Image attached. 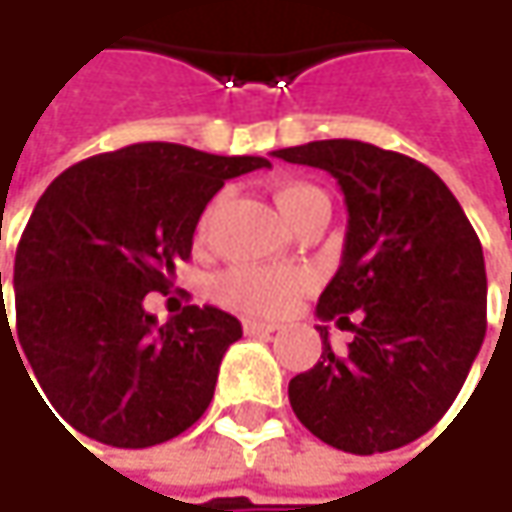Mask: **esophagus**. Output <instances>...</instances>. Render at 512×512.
I'll use <instances>...</instances> for the list:
<instances>
[{
    "label": "esophagus",
    "mask_w": 512,
    "mask_h": 512,
    "mask_svg": "<svg viewBox=\"0 0 512 512\" xmlns=\"http://www.w3.org/2000/svg\"><path fill=\"white\" fill-rule=\"evenodd\" d=\"M276 332L274 323H262V320H244V335L250 338H271Z\"/></svg>",
    "instance_id": "34e87169"
}]
</instances>
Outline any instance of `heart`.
Here are the masks:
<instances>
[{
	"mask_svg": "<svg viewBox=\"0 0 512 512\" xmlns=\"http://www.w3.org/2000/svg\"><path fill=\"white\" fill-rule=\"evenodd\" d=\"M317 189L309 183H285L276 189V206L279 212H288L294 203L314 195ZM215 206L203 212L198 233L206 236L212 224ZM309 288V276L294 268H233L230 274L218 279V297L238 311L256 314V317H276L291 309L300 294Z\"/></svg>",
	"mask_w": 512,
	"mask_h": 512,
	"instance_id": "b5f03b06",
	"label": "heart"
}]
</instances>
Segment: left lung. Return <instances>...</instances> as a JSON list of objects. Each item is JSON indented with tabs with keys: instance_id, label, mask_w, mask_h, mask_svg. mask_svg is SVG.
Wrapping results in <instances>:
<instances>
[{
	"instance_id": "left-lung-1",
	"label": "left lung",
	"mask_w": 512,
	"mask_h": 512,
	"mask_svg": "<svg viewBox=\"0 0 512 512\" xmlns=\"http://www.w3.org/2000/svg\"><path fill=\"white\" fill-rule=\"evenodd\" d=\"M274 157L329 171L349 215L341 265L314 311L323 352L288 384L291 408L341 452L408 446L452 408L484 344L481 241L449 186L405 154L320 139ZM329 319L356 332L347 353L328 344Z\"/></svg>"
}]
</instances>
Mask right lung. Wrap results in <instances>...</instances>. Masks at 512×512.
I'll use <instances>...</instances> for the list:
<instances>
[{"mask_svg": "<svg viewBox=\"0 0 512 512\" xmlns=\"http://www.w3.org/2000/svg\"><path fill=\"white\" fill-rule=\"evenodd\" d=\"M256 168L271 160L139 142L66 168L37 201L14 262L17 326H4L2 309L0 329L84 437L145 449L209 408L241 323L212 306L157 323L145 294L165 291L174 265L192 256L195 227L224 180Z\"/></svg>", "mask_w": 512, "mask_h": 512, "instance_id": "1", "label": "right lung"}]
</instances>
